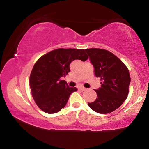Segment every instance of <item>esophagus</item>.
I'll use <instances>...</instances> for the list:
<instances>
[{"instance_id":"1","label":"esophagus","mask_w":149,"mask_h":149,"mask_svg":"<svg viewBox=\"0 0 149 149\" xmlns=\"http://www.w3.org/2000/svg\"><path fill=\"white\" fill-rule=\"evenodd\" d=\"M79 89H80L81 91H84L87 90L86 88H85V87H81L79 88Z\"/></svg>"}]
</instances>
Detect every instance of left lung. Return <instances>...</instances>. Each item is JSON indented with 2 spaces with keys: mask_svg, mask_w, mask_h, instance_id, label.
<instances>
[{
  "mask_svg": "<svg viewBox=\"0 0 149 149\" xmlns=\"http://www.w3.org/2000/svg\"><path fill=\"white\" fill-rule=\"evenodd\" d=\"M94 67L95 75L100 77L101 87L96 89L97 97L89 107L99 114H108L119 108L127 99L131 78L127 68L118 58L101 49H85Z\"/></svg>",
  "mask_w": 149,
  "mask_h": 149,
  "instance_id": "obj_1",
  "label": "left lung"
}]
</instances>
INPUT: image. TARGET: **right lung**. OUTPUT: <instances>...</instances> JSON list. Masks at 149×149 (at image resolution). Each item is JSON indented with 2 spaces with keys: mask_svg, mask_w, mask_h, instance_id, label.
Returning a JSON list of instances; mask_svg holds the SVG:
<instances>
[{
  "mask_svg": "<svg viewBox=\"0 0 149 149\" xmlns=\"http://www.w3.org/2000/svg\"><path fill=\"white\" fill-rule=\"evenodd\" d=\"M84 49H58L42 56L35 63L29 77L32 97L40 109L47 114L59 112L70 95L77 90L61 80L70 72L74 60L88 59Z\"/></svg>",
  "mask_w": 149,
  "mask_h": 149,
  "instance_id": "1",
  "label": "right lung"
}]
</instances>
